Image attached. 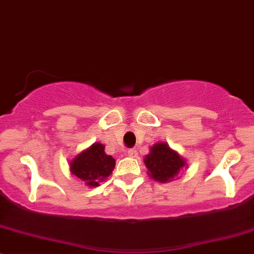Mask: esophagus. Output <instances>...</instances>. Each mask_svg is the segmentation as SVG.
I'll return each instance as SVG.
<instances>
[{"label": "esophagus", "mask_w": 254, "mask_h": 254, "mask_svg": "<svg viewBox=\"0 0 254 254\" xmlns=\"http://www.w3.org/2000/svg\"><path fill=\"white\" fill-rule=\"evenodd\" d=\"M127 155L129 156V158H137L138 153H137V150H135V149H129V150L127 151Z\"/></svg>", "instance_id": "34e87169"}]
</instances>
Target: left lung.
<instances>
[{"label":"left lung","mask_w":254,"mask_h":254,"mask_svg":"<svg viewBox=\"0 0 254 254\" xmlns=\"http://www.w3.org/2000/svg\"><path fill=\"white\" fill-rule=\"evenodd\" d=\"M148 176L161 184L179 179V174L187 167V161L165 142H159L149 148L144 158Z\"/></svg>","instance_id":"left-lung-1"}]
</instances>
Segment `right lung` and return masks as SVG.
<instances>
[{
  "label": "right lung",
  "mask_w": 254,
  "mask_h": 254,
  "mask_svg": "<svg viewBox=\"0 0 254 254\" xmlns=\"http://www.w3.org/2000/svg\"><path fill=\"white\" fill-rule=\"evenodd\" d=\"M116 161L105 153V145L94 143L69 161V171L85 186L93 188L105 181L114 171Z\"/></svg>",
  "instance_id": "1"
}]
</instances>
